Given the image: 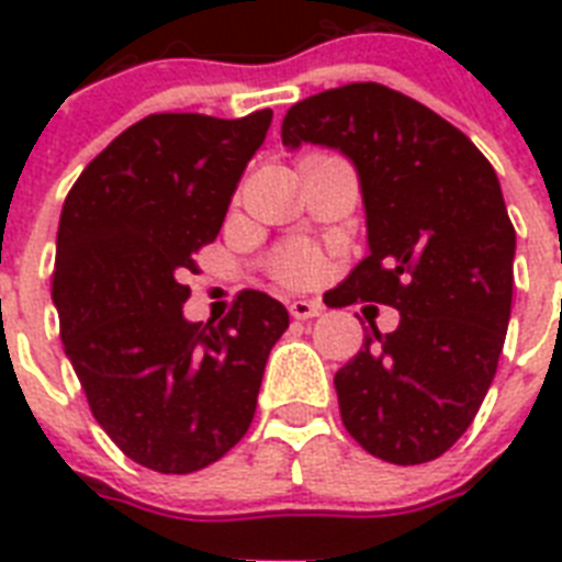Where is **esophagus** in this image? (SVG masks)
I'll return each mask as SVG.
<instances>
[{"instance_id":"esophagus-1","label":"esophagus","mask_w":562,"mask_h":562,"mask_svg":"<svg viewBox=\"0 0 562 562\" xmlns=\"http://www.w3.org/2000/svg\"><path fill=\"white\" fill-rule=\"evenodd\" d=\"M289 312L294 321H312V317H317L321 312H324V306L317 303V300H291L289 303Z\"/></svg>"}]
</instances>
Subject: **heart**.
I'll use <instances>...</instances> for the list:
<instances>
[{
  "instance_id": "b5f03b06",
  "label": "heart",
  "mask_w": 562,
  "mask_h": 562,
  "mask_svg": "<svg viewBox=\"0 0 562 562\" xmlns=\"http://www.w3.org/2000/svg\"><path fill=\"white\" fill-rule=\"evenodd\" d=\"M273 271H277V277L282 282H289V285H303V282L315 277L317 256L312 250H306V247H291V250L277 256Z\"/></svg>"
}]
</instances>
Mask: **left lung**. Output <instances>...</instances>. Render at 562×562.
I'll list each match as a JSON object with an SVG mask.
<instances>
[{"label":"left lung","mask_w":562,"mask_h":562,"mask_svg":"<svg viewBox=\"0 0 562 562\" xmlns=\"http://www.w3.org/2000/svg\"><path fill=\"white\" fill-rule=\"evenodd\" d=\"M303 143L350 157L368 212L370 254L333 306L400 312L335 373L344 426L373 458L435 461L475 419L505 347L516 229L496 171L435 110L373 81L297 101L282 145Z\"/></svg>","instance_id":"1"}]
</instances>
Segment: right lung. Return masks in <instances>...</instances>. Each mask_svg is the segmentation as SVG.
Wrapping results in <instances>:
<instances>
[{
	"label": "right lung",
	"mask_w": 562,
	"mask_h": 562,
	"mask_svg": "<svg viewBox=\"0 0 562 562\" xmlns=\"http://www.w3.org/2000/svg\"><path fill=\"white\" fill-rule=\"evenodd\" d=\"M271 119L145 116L64 201L52 273L64 350L92 417L154 472L203 470L245 437L268 352L289 329L280 300L254 289L218 324H189L180 282L218 236Z\"/></svg>",
	"instance_id": "add662e5"
}]
</instances>
